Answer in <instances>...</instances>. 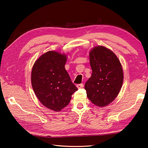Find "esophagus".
Returning <instances> with one entry per match:
<instances>
[{"instance_id":"34e87169","label":"esophagus","mask_w":148,"mask_h":148,"mask_svg":"<svg viewBox=\"0 0 148 148\" xmlns=\"http://www.w3.org/2000/svg\"><path fill=\"white\" fill-rule=\"evenodd\" d=\"M77 87L78 88H81L84 87V84H78L77 85Z\"/></svg>"}]
</instances>
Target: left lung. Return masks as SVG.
Listing matches in <instances>:
<instances>
[{
  "label": "left lung",
  "mask_w": 148,
  "mask_h": 148,
  "mask_svg": "<svg viewBox=\"0 0 148 148\" xmlns=\"http://www.w3.org/2000/svg\"><path fill=\"white\" fill-rule=\"evenodd\" d=\"M89 58L92 73L85 84L87 96L96 106H106L120 92L123 81L122 66L114 52L103 46L94 47Z\"/></svg>",
  "instance_id": "1"
}]
</instances>
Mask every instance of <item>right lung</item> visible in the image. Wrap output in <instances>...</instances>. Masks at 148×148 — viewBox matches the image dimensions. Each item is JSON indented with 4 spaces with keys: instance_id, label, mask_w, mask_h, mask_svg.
I'll list each match as a JSON object with an SVG mask.
<instances>
[{
    "instance_id": "1",
    "label": "right lung",
    "mask_w": 148,
    "mask_h": 148,
    "mask_svg": "<svg viewBox=\"0 0 148 148\" xmlns=\"http://www.w3.org/2000/svg\"><path fill=\"white\" fill-rule=\"evenodd\" d=\"M66 56L56 51L42 54L33 66V89L44 106L60 111L70 103L71 95L78 90L72 83L64 65Z\"/></svg>"
}]
</instances>
